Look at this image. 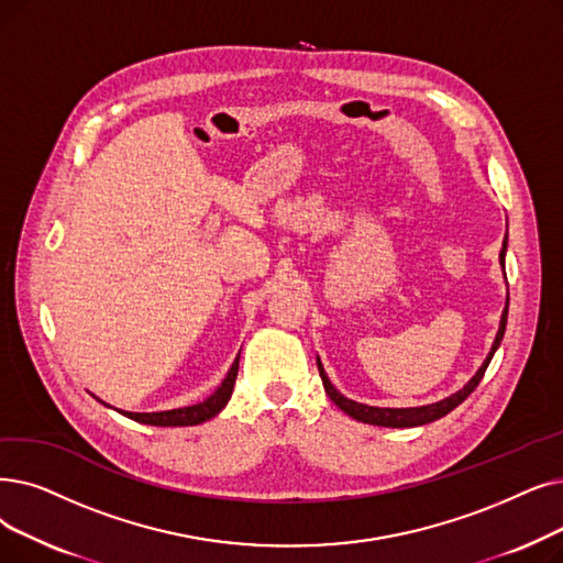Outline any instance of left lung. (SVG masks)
<instances>
[{"label":"left lung","instance_id":"8db88e82","mask_svg":"<svg viewBox=\"0 0 563 563\" xmlns=\"http://www.w3.org/2000/svg\"><path fill=\"white\" fill-rule=\"evenodd\" d=\"M504 257H506V239H504V249H501V253H499L501 266H504ZM506 317H508V303H506V308H504V312H501V324H499V331H497V338H495V345H493L490 354H487V358L483 361L478 373L470 379V384H464V386L457 390V394H453L451 398H446V400H442V402H434V405L409 407V409H388V407H368V405H361V402H354V400H350V398L338 394V390L333 388V384L329 382V377H327V373H324V368H322L320 358H317V368H320V377H322L327 396H329L342 411L350 413L352 419H356V421H361V423H371V426H384V428H413V426H426V423H430V421H437V419L446 417L449 411H453V409H455L464 398H467V396L472 394V390L478 386V382L483 379V375H485V371H487V365H490V361H493V356H495V352H497V347H499V342H501V338H504Z\"/></svg>","mask_w":563,"mask_h":563}]
</instances>
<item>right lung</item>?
I'll list each match as a JSON object with an SVG mask.
<instances>
[{
	"label": "right lung",
	"mask_w": 563,
	"mask_h": 563,
	"mask_svg": "<svg viewBox=\"0 0 563 563\" xmlns=\"http://www.w3.org/2000/svg\"><path fill=\"white\" fill-rule=\"evenodd\" d=\"M236 373H239V356L234 358L232 368L228 373V377L223 379V384L218 386L213 394L198 402V405H190V407H179V409H169V411H152V413H135V411H121L124 417L137 421V423H146V426H161V428H173V426H198L205 423L209 419H213L218 411H221L230 396L234 390V382H236Z\"/></svg>",
	"instance_id": "1"
}]
</instances>
